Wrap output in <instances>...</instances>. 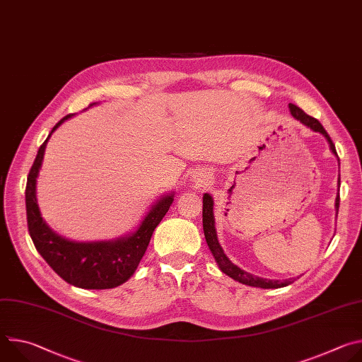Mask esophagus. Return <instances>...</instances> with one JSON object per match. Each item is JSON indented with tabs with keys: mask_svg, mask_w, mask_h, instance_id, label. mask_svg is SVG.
I'll use <instances>...</instances> for the list:
<instances>
[{
	"mask_svg": "<svg viewBox=\"0 0 362 362\" xmlns=\"http://www.w3.org/2000/svg\"><path fill=\"white\" fill-rule=\"evenodd\" d=\"M209 177H211L209 172H206V170H197V172L193 175V185H194L196 187H202V186H204L206 183H208Z\"/></svg>",
	"mask_w": 362,
	"mask_h": 362,
	"instance_id": "34e87169",
	"label": "esophagus"
}]
</instances>
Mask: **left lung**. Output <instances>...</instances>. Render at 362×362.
I'll list each match as a JSON object with an SVG mask.
<instances>
[{"label":"left lung","instance_id":"8db88e82","mask_svg":"<svg viewBox=\"0 0 362 362\" xmlns=\"http://www.w3.org/2000/svg\"><path fill=\"white\" fill-rule=\"evenodd\" d=\"M289 112L291 115L299 120L300 123H303L305 126H308L309 129H313L314 132H320L325 136V139L328 140L329 143V147L332 150L334 154H337V150H335V144L332 143L329 134L327 133V130L324 129V126L315 119V117H311L308 116L303 110H300L298 106L292 105V103H289ZM338 156V154H337ZM339 182V180H338ZM335 208H337V212L339 209V194L337 196V200H335ZM203 232H204V238H206V242H208V246L214 255V257L216 259L221 271L223 274H226L228 276H230L232 279L240 282V284H245V285H249V286H256V288H264V289H269V288H282V286H286L289 284H292L291 279H285V281H271V279H264V278H257V276H253L252 274H247L245 271H242L240 268H238L236 265H233L229 257L225 255L222 246L219 245V240H218V236H216V229H215V218H214V199L211 194L204 193L203 196Z\"/></svg>","mask_w":362,"mask_h":362}]
</instances>
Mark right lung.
Segmentation results:
<instances>
[{"label": "right lung", "mask_w": 362, "mask_h": 362, "mask_svg": "<svg viewBox=\"0 0 362 362\" xmlns=\"http://www.w3.org/2000/svg\"><path fill=\"white\" fill-rule=\"evenodd\" d=\"M69 117H71V115L64 116L51 133ZM51 133L38 148L25 186L27 225L34 246L51 269L70 285L83 289H110L119 286L137 269L153 230L156 229L170 208L173 194L165 196L154 204L144 216L139 229L126 238L115 242L94 243H77L63 239L42 221L35 197L37 176Z\"/></svg>", "instance_id": "add662e5"}]
</instances>
